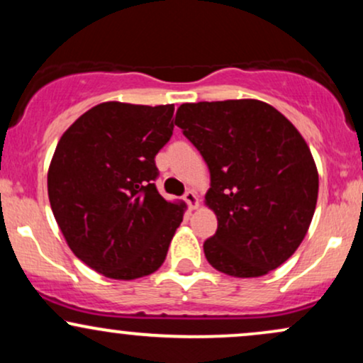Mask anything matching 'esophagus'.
<instances>
[{"instance_id": "esophagus-1", "label": "esophagus", "mask_w": 363, "mask_h": 363, "mask_svg": "<svg viewBox=\"0 0 363 363\" xmlns=\"http://www.w3.org/2000/svg\"><path fill=\"white\" fill-rule=\"evenodd\" d=\"M184 201L187 203V206H189L191 210L198 208V196L194 194V191H187L184 194Z\"/></svg>"}]
</instances>
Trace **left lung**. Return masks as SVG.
Returning a JSON list of instances; mask_svg holds the SVG:
<instances>
[{"label": "left lung", "instance_id": "1", "mask_svg": "<svg viewBox=\"0 0 363 363\" xmlns=\"http://www.w3.org/2000/svg\"><path fill=\"white\" fill-rule=\"evenodd\" d=\"M174 123L210 169L206 205L218 227L203 244L208 262L239 278L277 269L301 245L318 203V169L301 133L252 99L182 104Z\"/></svg>", "mask_w": 363, "mask_h": 363}]
</instances>
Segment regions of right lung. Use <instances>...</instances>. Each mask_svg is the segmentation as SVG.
Returning a JSON list of instances; mask_svg holds the SVG:
<instances>
[{
  "mask_svg": "<svg viewBox=\"0 0 363 363\" xmlns=\"http://www.w3.org/2000/svg\"><path fill=\"white\" fill-rule=\"evenodd\" d=\"M174 104L104 102L66 129L48 174L54 218L97 273L135 280L167 256L184 205L157 191L155 155L174 131Z\"/></svg>",
  "mask_w": 363,
  "mask_h": 363,
  "instance_id": "right-lung-1",
  "label": "right lung"
}]
</instances>
